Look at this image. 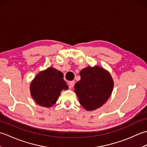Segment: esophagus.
<instances>
[{"label":"esophagus","mask_w":147,"mask_h":147,"mask_svg":"<svg viewBox=\"0 0 147 147\" xmlns=\"http://www.w3.org/2000/svg\"><path fill=\"white\" fill-rule=\"evenodd\" d=\"M74 85V81H71V82H69L68 83V86L69 87V88H72Z\"/></svg>","instance_id":"obj_1"}]
</instances>
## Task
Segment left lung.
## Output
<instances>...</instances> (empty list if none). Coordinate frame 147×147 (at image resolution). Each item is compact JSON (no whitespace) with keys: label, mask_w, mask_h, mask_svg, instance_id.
Returning <instances> with one entry per match:
<instances>
[{"label":"left lung","mask_w":147,"mask_h":147,"mask_svg":"<svg viewBox=\"0 0 147 147\" xmlns=\"http://www.w3.org/2000/svg\"><path fill=\"white\" fill-rule=\"evenodd\" d=\"M81 80L74 86L80 103L87 111L100 107L110 96L114 83L111 75L99 67L83 69L80 73Z\"/></svg>","instance_id":"left-lung-1"}]
</instances>
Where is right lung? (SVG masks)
Masks as SVG:
<instances>
[{
	"instance_id": "1",
	"label": "right lung",
	"mask_w": 147,
	"mask_h": 147,
	"mask_svg": "<svg viewBox=\"0 0 147 147\" xmlns=\"http://www.w3.org/2000/svg\"><path fill=\"white\" fill-rule=\"evenodd\" d=\"M68 89L63 74L53 67L40 72L30 85L32 97L38 105L49 107L57 100L62 90Z\"/></svg>"
}]
</instances>
